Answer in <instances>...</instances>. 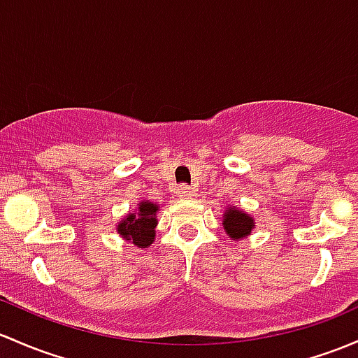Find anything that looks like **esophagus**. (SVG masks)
<instances>
[{
    "label": "esophagus",
    "instance_id": "obj_1",
    "mask_svg": "<svg viewBox=\"0 0 358 358\" xmlns=\"http://www.w3.org/2000/svg\"><path fill=\"white\" fill-rule=\"evenodd\" d=\"M192 194H194V192H192L190 187L187 185H180L178 189H176V195H178L180 199H189L192 197Z\"/></svg>",
    "mask_w": 358,
    "mask_h": 358
}]
</instances>
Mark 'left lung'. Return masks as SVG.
I'll return each instance as SVG.
<instances>
[{
  "label": "left lung",
  "mask_w": 358,
  "mask_h": 358,
  "mask_svg": "<svg viewBox=\"0 0 358 358\" xmlns=\"http://www.w3.org/2000/svg\"><path fill=\"white\" fill-rule=\"evenodd\" d=\"M223 229L227 231L228 238L233 242L247 238L255 228V220L245 210L235 208V206H228L227 210L223 213Z\"/></svg>",
  "instance_id": "1"
}]
</instances>
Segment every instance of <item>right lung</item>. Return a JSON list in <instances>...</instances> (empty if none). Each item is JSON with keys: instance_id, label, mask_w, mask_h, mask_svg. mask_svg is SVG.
Segmentation results:
<instances>
[{"instance_id": "1", "label": "right lung", "mask_w": 358, "mask_h": 358, "mask_svg": "<svg viewBox=\"0 0 358 358\" xmlns=\"http://www.w3.org/2000/svg\"><path fill=\"white\" fill-rule=\"evenodd\" d=\"M157 213L159 206L150 201H141L137 209L122 217L116 224V233L125 242L134 243L138 248H148L156 238Z\"/></svg>"}]
</instances>
